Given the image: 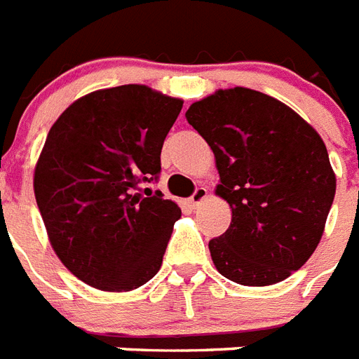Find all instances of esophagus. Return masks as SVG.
I'll return each instance as SVG.
<instances>
[{"label":"esophagus","mask_w":359,"mask_h":359,"mask_svg":"<svg viewBox=\"0 0 359 359\" xmlns=\"http://www.w3.org/2000/svg\"><path fill=\"white\" fill-rule=\"evenodd\" d=\"M205 198H208V189H205V187H198L196 191H194V193H193V196L189 198V203H191L193 208H198V205H200V203H202L203 200H205Z\"/></svg>","instance_id":"esophagus-1"}]
</instances>
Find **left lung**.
<instances>
[{
  "instance_id": "obj_1",
  "label": "left lung",
  "mask_w": 359,
  "mask_h": 359,
  "mask_svg": "<svg viewBox=\"0 0 359 359\" xmlns=\"http://www.w3.org/2000/svg\"><path fill=\"white\" fill-rule=\"evenodd\" d=\"M187 122L217 159V194L231 224L209 241L217 271L241 285H272L309 259L335 196L328 151L282 102L235 87L193 103Z\"/></svg>"
}]
</instances>
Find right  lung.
I'll return each mask as SVG.
<instances>
[{
  "label": "right lung",
  "instance_id": "obj_1",
  "mask_svg": "<svg viewBox=\"0 0 359 359\" xmlns=\"http://www.w3.org/2000/svg\"><path fill=\"white\" fill-rule=\"evenodd\" d=\"M182 100L144 85L96 90L51 126L34 198L62 265L102 291H131L161 269L182 209L142 185L161 174Z\"/></svg>",
  "mask_w": 359,
  "mask_h": 359
}]
</instances>
